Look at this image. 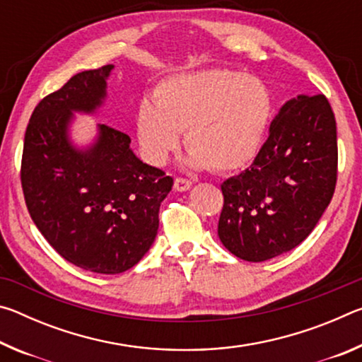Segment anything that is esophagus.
I'll return each mask as SVG.
<instances>
[{
	"instance_id": "1",
	"label": "esophagus",
	"mask_w": 362,
	"mask_h": 362,
	"mask_svg": "<svg viewBox=\"0 0 362 362\" xmlns=\"http://www.w3.org/2000/svg\"><path fill=\"white\" fill-rule=\"evenodd\" d=\"M193 182L189 179H185V177H175L174 180V188L177 192H188L189 188H192Z\"/></svg>"
}]
</instances>
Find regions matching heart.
<instances>
[{"label": "heart", "mask_w": 362, "mask_h": 362, "mask_svg": "<svg viewBox=\"0 0 362 362\" xmlns=\"http://www.w3.org/2000/svg\"><path fill=\"white\" fill-rule=\"evenodd\" d=\"M272 116V100L257 78L225 70L185 73L164 79L155 103L144 100L136 129L146 159L166 164L185 132L189 163L231 173L252 161Z\"/></svg>", "instance_id": "obj_1"}]
</instances>
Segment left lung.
<instances>
[{"mask_svg": "<svg viewBox=\"0 0 362 362\" xmlns=\"http://www.w3.org/2000/svg\"><path fill=\"white\" fill-rule=\"evenodd\" d=\"M337 163V124L326 95L284 103L252 166L222 183L220 241L247 262L297 247L332 199Z\"/></svg>", "mask_w": 362, "mask_h": 362, "instance_id": "8db88e82", "label": "left lung"}]
</instances>
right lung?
Segmentation results:
<instances>
[{"mask_svg": "<svg viewBox=\"0 0 362 362\" xmlns=\"http://www.w3.org/2000/svg\"><path fill=\"white\" fill-rule=\"evenodd\" d=\"M113 65L81 71L35 107L23 140L21 182L30 217L66 262L100 274L132 268L148 252L159 206L174 180L140 161L131 137L99 124L86 150L69 140L73 112L94 113Z\"/></svg>", "mask_w": 362, "mask_h": 362, "instance_id": "add662e5", "label": "right lung"}]
</instances>
